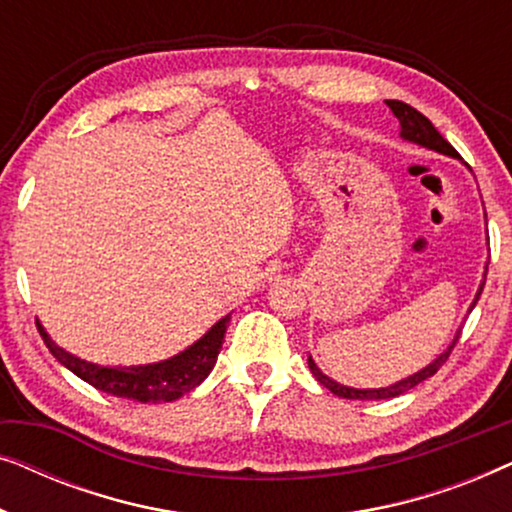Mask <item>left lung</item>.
<instances>
[{
	"mask_svg": "<svg viewBox=\"0 0 512 512\" xmlns=\"http://www.w3.org/2000/svg\"><path fill=\"white\" fill-rule=\"evenodd\" d=\"M387 107L394 111V116L398 118V123H401V137L403 139H408V142H415L419 146H426V149H431V151L445 153V156L459 158L457 149H454V146L447 142V139L440 135L436 128H433V123L429 121V118H426L424 114H419L415 107H410V104L398 102V100H389ZM482 286H485V282L480 284L478 293H475V300H473L471 310L475 307V303H478V300H480ZM471 310H468V312H471ZM457 340H459V333H457V338H454L452 345L447 347V352L440 354L436 361L429 363V366L419 370V373L405 377V380L391 384V387H384V389H352V387H342V384H338L335 380H331V377H326L324 373H321V370L317 368V363L312 361V356H310V359H307V366H310L312 375L317 377L319 384H324L328 391H333V394L340 396V398H359V401H373V398H394V396L405 394V391H410L412 387H417V384L424 382L426 377L436 375L438 370H440V366H443V363L447 361V356L452 354V349H454V345H457Z\"/></svg>",
	"mask_w": 512,
	"mask_h": 512,
	"instance_id": "8db88e82",
	"label": "left lung"
}]
</instances>
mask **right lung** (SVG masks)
<instances>
[{
	"label": "right lung",
	"instance_id": "add662e5",
	"mask_svg": "<svg viewBox=\"0 0 512 512\" xmlns=\"http://www.w3.org/2000/svg\"><path fill=\"white\" fill-rule=\"evenodd\" d=\"M228 321L230 314L216 321L198 342H193L191 347L184 349V352L177 356H172V359L149 363V366L130 368H109L76 359L74 354L65 352V349L58 347L51 338H48V333L39 321L37 328L41 338L46 342L48 352H51L62 366L72 370L76 377H81L83 382L93 384L95 389L118 398H130V401L139 403H170L174 398H181L191 389L198 387V384L212 373L216 356L221 352L223 338H226Z\"/></svg>",
	"mask_w": 512,
	"mask_h": 512
}]
</instances>
